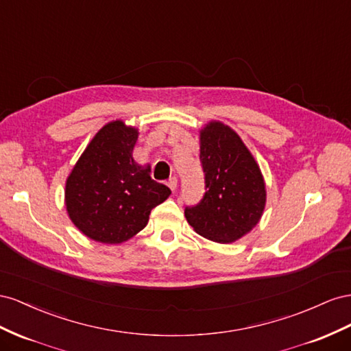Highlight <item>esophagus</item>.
I'll list each match as a JSON object with an SVG mask.
<instances>
[{
	"label": "esophagus",
	"instance_id": "1",
	"mask_svg": "<svg viewBox=\"0 0 351 351\" xmlns=\"http://www.w3.org/2000/svg\"><path fill=\"white\" fill-rule=\"evenodd\" d=\"M166 185L172 189V191H175L176 189V185H178V178L176 176H172V178H169L167 179V182H166Z\"/></svg>",
	"mask_w": 351,
	"mask_h": 351
}]
</instances>
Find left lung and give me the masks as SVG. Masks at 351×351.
Here are the masks:
<instances>
[{"instance_id": "obj_1", "label": "left lung", "mask_w": 351, "mask_h": 351, "mask_svg": "<svg viewBox=\"0 0 351 351\" xmlns=\"http://www.w3.org/2000/svg\"><path fill=\"white\" fill-rule=\"evenodd\" d=\"M199 162L206 193L195 206L185 207V217L202 237L234 243L262 217V172L241 138L220 122L208 123L199 134Z\"/></svg>"}]
</instances>
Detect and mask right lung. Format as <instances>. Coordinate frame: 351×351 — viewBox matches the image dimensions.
<instances>
[{
	"instance_id": "obj_1",
	"label": "right lung",
	"mask_w": 351,
	"mask_h": 351,
	"mask_svg": "<svg viewBox=\"0 0 351 351\" xmlns=\"http://www.w3.org/2000/svg\"><path fill=\"white\" fill-rule=\"evenodd\" d=\"M136 138V129L120 120L106 125L67 178V213L94 241H126L147 226L152 210L172 193L152 179L149 167L134 162Z\"/></svg>"
}]
</instances>
